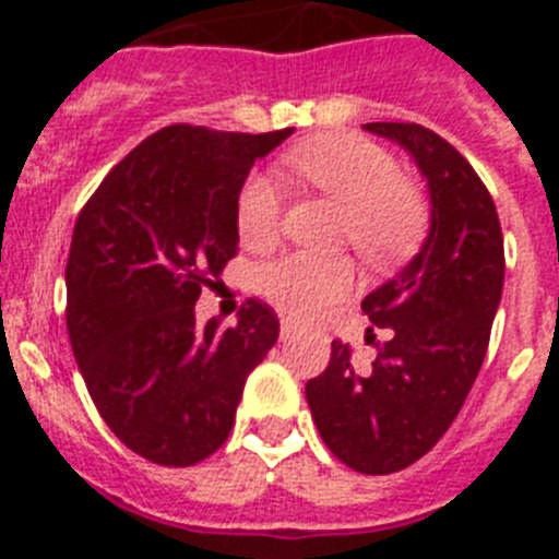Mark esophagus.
<instances>
[{"mask_svg": "<svg viewBox=\"0 0 559 559\" xmlns=\"http://www.w3.org/2000/svg\"><path fill=\"white\" fill-rule=\"evenodd\" d=\"M280 333H283V338H294V335L299 333V324H296L294 319H283V328H280Z\"/></svg>", "mask_w": 559, "mask_h": 559, "instance_id": "obj_1", "label": "esophagus"}]
</instances>
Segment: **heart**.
Segmentation results:
<instances>
[{"label": "heart", "instance_id": "obj_1", "mask_svg": "<svg viewBox=\"0 0 559 559\" xmlns=\"http://www.w3.org/2000/svg\"><path fill=\"white\" fill-rule=\"evenodd\" d=\"M290 170L310 187L344 206L341 237L369 263H392L406 254L428 221L426 195L386 147L353 133H324L296 145L285 156ZM285 199L263 173L246 176L235 199V229L240 243L263 251L283 231ZM349 257H319L290 251L265 263L257 274L260 294L294 316H316L353 288Z\"/></svg>", "mask_w": 559, "mask_h": 559}]
</instances>
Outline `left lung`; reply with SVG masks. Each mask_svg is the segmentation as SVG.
Returning a JSON list of instances; mask_svg holds the SVG:
<instances>
[{
  "label": "left lung",
  "mask_w": 559,
  "mask_h": 559,
  "mask_svg": "<svg viewBox=\"0 0 559 559\" xmlns=\"http://www.w3.org/2000/svg\"><path fill=\"white\" fill-rule=\"evenodd\" d=\"M364 128L414 156L431 192V231L412 263L360 302L392 333L372 369L355 372L347 344L333 341L328 369L305 394L333 456L386 476L437 445L476 383L501 302L503 235L490 190L451 142L417 122Z\"/></svg>",
  "instance_id": "8db88e82"
}]
</instances>
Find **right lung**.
Masks as SVG:
<instances>
[{
  "instance_id": "right-lung-1",
  "label": "right lung",
  "mask_w": 559,
  "mask_h": 559,
  "mask_svg": "<svg viewBox=\"0 0 559 559\" xmlns=\"http://www.w3.org/2000/svg\"><path fill=\"white\" fill-rule=\"evenodd\" d=\"M269 133L167 126L111 167L75 221L67 330L114 437L165 467L226 442L246 378L280 335L274 308L246 299L235 328L195 324L201 288L237 254L235 199Z\"/></svg>"
}]
</instances>
